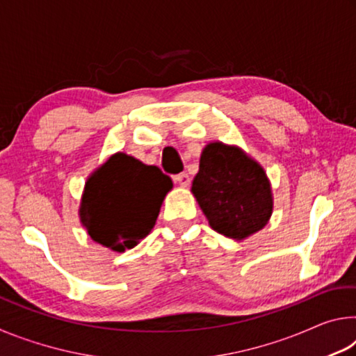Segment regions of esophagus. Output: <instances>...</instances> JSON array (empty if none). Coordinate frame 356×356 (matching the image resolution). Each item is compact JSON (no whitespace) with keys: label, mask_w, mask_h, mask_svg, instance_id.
Masks as SVG:
<instances>
[{"label":"esophagus","mask_w":356,"mask_h":356,"mask_svg":"<svg viewBox=\"0 0 356 356\" xmlns=\"http://www.w3.org/2000/svg\"><path fill=\"white\" fill-rule=\"evenodd\" d=\"M174 182L179 184L180 186H188L191 179L186 172H180V174H177V176H174Z\"/></svg>","instance_id":"esophagus-1"}]
</instances>
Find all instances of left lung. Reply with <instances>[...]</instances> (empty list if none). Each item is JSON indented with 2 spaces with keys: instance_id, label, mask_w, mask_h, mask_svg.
<instances>
[{
  "instance_id": "8db88e82",
  "label": "left lung",
  "mask_w": 356,
  "mask_h": 356,
  "mask_svg": "<svg viewBox=\"0 0 356 356\" xmlns=\"http://www.w3.org/2000/svg\"><path fill=\"white\" fill-rule=\"evenodd\" d=\"M191 190L213 231L226 237H248L261 231L272 215V190L262 168L222 143L202 150Z\"/></svg>"
}]
</instances>
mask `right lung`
Listing matches in <instances>:
<instances>
[{"label": "right lung", "mask_w": 356, "mask_h": 356, "mask_svg": "<svg viewBox=\"0 0 356 356\" xmlns=\"http://www.w3.org/2000/svg\"><path fill=\"white\" fill-rule=\"evenodd\" d=\"M172 188L170 176L125 154L113 155L88 179L81 221L95 242L125 251L152 231L161 201Z\"/></svg>", "instance_id": "1"}]
</instances>
